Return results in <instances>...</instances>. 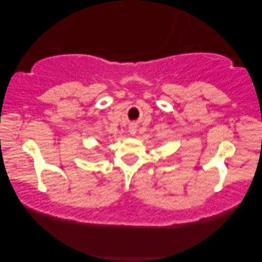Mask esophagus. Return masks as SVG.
Here are the masks:
<instances>
[{
	"label": "esophagus",
	"instance_id": "34e87169",
	"mask_svg": "<svg viewBox=\"0 0 262 262\" xmlns=\"http://www.w3.org/2000/svg\"><path fill=\"white\" fill-rule=\"evenodd\" d=\"M136 130H137V125L136 124H132L129 126V133H130V134L134 135L135 133H136Z\"/></svg>",
	"mask_w": 262,
	"mask_h": 262
}]
</instances>
